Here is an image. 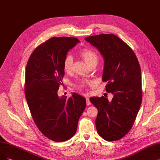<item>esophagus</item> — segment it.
I'll use <instances>...</instances> for the list:
<instances>
[{"label":"esophagus","instance_id":"esophagus-1","mask_svg":"<svg viewBox=\"0 0 160 160\" xmlns=\"http://www.w3.org/2000/svg\"><path fill=\"white\" fill-rule=\"evenodd\" d=\"M86 101H87V106L91 105V102H90V100H89L88 97H86Z\"/></svg>","mask_w":160,"mask_h":160}]
</instances>
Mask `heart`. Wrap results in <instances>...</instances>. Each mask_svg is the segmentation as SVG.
I'll list each match as a JSON object with an SVG mask.
<instances>
[{"instance_id":"b5f03b06","label":"heart","mask_w":160,"mask_h":160,"mask_svg":"<svg viewBox=\"0 0 160 160\" xmlns=\"http://www.w3.org/2000/svg\"><path fill=\"white\" fill-rule=\"evenodd\" d=\"M80 55L82 58L85 62L87 63V64L88 66L89 64H91V63L94 62H98V56L94 51L90 49H83L81 51ZM72 64H73V58L71 55H67L64 60H63V69H64L65 72H69L72 69ZM87 84H89L88 82H85V81H81L77 85V87H78L79 89L80 90H85V88L86 87V85Z\"/></svg>"}]
</instances>
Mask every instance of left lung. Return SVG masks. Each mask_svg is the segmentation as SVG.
Segmentation results:
<instances>
[{
    "mask_svg": "<svg viewBox=\"0 0 160 160\" xmlns=\"http://www.w3.org/2000/svg\"><path fill=\"white\" fill-rule=\"evenodd\" d=\"M97 47L104 59L102 81L106 91L113 94L112 102L104 97L90 101L98 109L96 127L98 135L108 141L123 138L132 128L141 105V69L131 48L113 34L85 37Z\"/></svg>",
    "mask_w": 160,
    "mask_h": 160,
    "instance_id": "1",
    "label": "left lung"
}]
</instances>
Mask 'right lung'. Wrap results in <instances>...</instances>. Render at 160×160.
<instances>
[{"mask_svg":"<svg viewBox=\"0 0 160 160\" xmlns=\"http://www.w3.org/2000/svg\"><path fill=\"white\" fill-rule=\"evenodd\" d=\"M79 42L74 37H52L38 46L25 70V95L38 129L48 138L63 142L76 132L86 100L77 93L66 100L58 94L64 76L63 63L68 51Z\"/></svg>","mask_w":160,"mask_h":160,"instance_id":"add662e5","label":"right lung"}]
</instances>
